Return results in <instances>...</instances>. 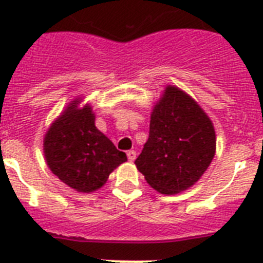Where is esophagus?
<instances>
[{
	"mask_svg": "<svg viewBox=\"0 0 263 263\" xmlns=\"http://www.w3.org/2000/svg\"><path fill=\"white\" fill-rule=\"evenodd\" d=\"M126 154H127V159H129L130 162H133V160H136L137 153L134 152V150H129V152H127Z\"/></svg>",
	"mask_w": 263,
	"mask_h": 263,
	"instance_id": "1",
	"label": "esophagus"
}]
</instances>
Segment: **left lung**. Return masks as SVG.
<instances>
[{
    "instance_id": "left-lung-1",
    "label": "left lung",
    "mask_w": 263,
    "mask_h": 263,
    "mask_svg": "<svg viewBox=\"0 0 263 263\" xmlns=\"http://www.w3.org/2000/svg\"><path fill=\"white\" fill-rule=\"evenodd\" d=\"M215 153L212 121L191 96L168 85L152 111L148 139L136 159L139 173L160 194H179L201 178Z\"/></svg>"
}]
</instances>
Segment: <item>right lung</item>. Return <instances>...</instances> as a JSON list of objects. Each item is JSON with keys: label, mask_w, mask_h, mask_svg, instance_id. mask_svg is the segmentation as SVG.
Instances as JSON below:
<instances>
[{"label": "right lung", "mask_w": 263, "mask_h": 263, "mask_svg": "<svg viewBox=\"0 0 263 263\" xmlns=\"http://www.w3.org/2000/svg\"><path fill=\"white\" fill-rule=\"evenodd\" d=\"M73 100L50 126L43 141L48 168L78 192H93L103 187L109 174L126 162V154L95 125L89 105L79 109Z\"/></svg>", "instance_id": "1"}]
</instances>
